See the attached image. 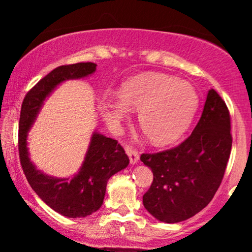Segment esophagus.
<instances>
[{"label": "esophagus", "instance_id": "1", "mask_svg": "<svg viewBox=\"0 0 252 252\" xmlns=\"http://www.w3.org/2000/svg\"><path fill=\"white\" fill-rule=\"evenodd\" d=\"M126 153L129 156L130 163L136 164L138 162V158H140V156H138V153L136 152L135 149H132L131 147H126Z\"/></svg>", "mask_w": 252, "mask_h": 252}]
</instances>
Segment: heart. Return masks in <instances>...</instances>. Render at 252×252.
<instances>
[{"instance_id":"heart-1","label":"heart","mask_w":252,"mask_h":252,"mask_svg":"<svg viewBox=\"0 0 252 252\" xmlns=\"http://www.w3.org/2000/svg\"><path fill=\"white\" fill-rule=\"evenodd\" d=\"M117 97H104L100 114L112 131L138 110V123L154 144L164 146L186 131L198 109L199 97L189 83L163 73H142L126 80Z\"/></svg>"}]
</instances>
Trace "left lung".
Here are the masks:
<instances>
[{
	"label": "left lung",
	"instance_id": "left-lung-1",
	"mask_svg": "<svg viewBox=\"0 0 252 252\" xmlns=\"http://www.w3.org/2000/svg\"><path fill=\"white\" fill-rule=\"evenodd\" d=\"M228 109L213 89L200 120L175 148L142 154L152 169V186L143 195L146 210L158 220L174 224L206 207L220 186L232 147Z\"/></svg>",
	"mask_w": 252,
	"mask_h": 252
}]
</instances>
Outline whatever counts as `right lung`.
<instances>
[{"instance_id": "right-lung-1", "label": "right lung", "mask_w": 252, "mask_h": 252, "mask_svg": "<svg viewBox=\"0 0 252 252\" xmlns=\"http://www.w3.org/2000/svg\"><path fill=\"white\" fill-rule=\"evenodd\" d=\"M96 63H78L54 68L26 94L19 123V154L22 169L34 192L52 210L67 218H84L102 206L106 184L129 164V158L116 140L94 131L85 158L72 178H56L37 169L31 161L27 136L45 100L66 80L82 79L96 71Z\"/></svg>"}]
</instances>
